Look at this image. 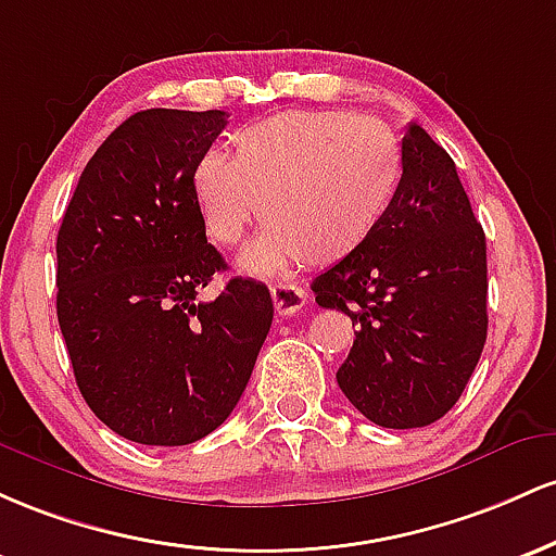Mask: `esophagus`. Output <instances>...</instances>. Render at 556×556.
<instances>
[{
    "label": "esophagus",
    "mask_w": 556,
    "mask_h": 556,
    "mask_svg": "<svg viewBox=\"0 0 556 556\" xmlns=\"http://www.w3.org/2000/svg\"><path fill=\"white\" fill-rule=\"evenodd\" d=\"M270 296L278 315H296L307 304V291L296 283H273Z\"/></svg>",
    "instance_id": "1"
}]
</instances>
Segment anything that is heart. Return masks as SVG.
Returning <instances> with one entry per match:
<instances>
[{
    "mask_svg": "<svg viewBox=\"0 0 556 556\" xmlns=\"http://www.w3.org/2000/svg\"><path fill=\"white\" fill-rule=\"evenodd\" d=\"M402 147L352 112L291 110L236 130L230 157L207 152L191 170L204 233L236 247L262 215L265 233L241 257L252 276L299 260L333 265L376 233L402 186Z\"/></svg>",
    "mask_w": 556,
    "mask_h": 556,
    "instance_id": "obj_1",
    "label": "heart"
}]
</instances>
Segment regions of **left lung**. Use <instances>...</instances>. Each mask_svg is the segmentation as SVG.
Instances as JSON below:
<instances>
[{
	"mask_svg": "<svg viewBox=\"0 0 556 556\" xmlns=\"http://www.w3.org/2000/svg\"><path fill=\"white\" fill-rule=\"evenodd\" d=\"M402 186L376 233L312 280L315 302L352 317L336 372L380 428H422L463 396L485 344V233L457 167L417 123L402 139Z\"/></svg>",
	"mask_w": 556,
	"mask_h": 556,
	"instance_id": "left-lung-1",
	"label": "left lung"
}]
</instances>
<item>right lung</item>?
<instances>
[{
    "instance_id": "add662e5",
    "label": "right lung",
    "mask_w": 556,
    "mask_h": 556,
    "mask_svg": "<svg viewBox=\"0 0 556 556\" xmlns=\"http://www.w3.org/2000/svg\"><path fill=\"white\" fill-rule=\"evenodd\" d=\"M223 110H143L93 152L58 233V320L91 413L123 439L186 446L228 420L273 323L265 283L207 244L191 170Z\"/></svg>"
}]
</instances>
